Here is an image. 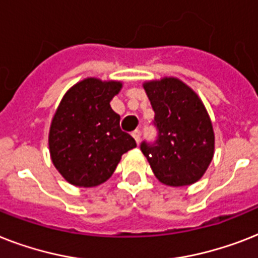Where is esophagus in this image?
Instances as JSON below:
<instances>
[{
    "label": "esophagus",
    "instance_id": "esophagus-1",
    "mask_svg": "<svg viewBox=\"0 0 258 258\" xmlns=\"http://www.w3.org/2000/svg\"><path fill=\"white\" fill-rule=\"evenodd\" d=\"M140 135H142L140 130H135V131L133 133V136H134V139L136 140V143H139L140 142Z\"/></svg>",
    "mask_w": 258,
    "mask_h": 258
}]
</instances>
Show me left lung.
<instances>
[{
	"label": "left lung",
	"instance_id": "8db88e82",
	"mask_svg": "<svg viewBox=\"0 0 258 258\" xmlns=\"http://www.w3.org/2000/svg\"><path fill=\"white\" fill-rule=\"evenodd\" d=\"M158 130L154 142L140 150L155 176L172 187L196 183L213 158L215 135L204 104L194 90L176 78L144 83Z\"/></svg>",
	"mask_w": 258,
	"mask_h": 258
}]
</instances>
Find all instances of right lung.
<instances>
[{
    "mask_svg": "<svg viewBox=\"0 0 258 258\" xmlns=\"http://www.w3.org/2000/svg\"><path fill=\"white\" fill-rule=\"evenodd\" d=\"M120 82L87 78L69 90L49 134L55 168L77 187H95L114 173L122 155L136 147L120 128V116L110 106Z\"/></svg>",
    "mask_w": 258,
    "mask_h": 258,
    "instance_id": "obj_1",
    "label": "right lung"
}]
</instances>
